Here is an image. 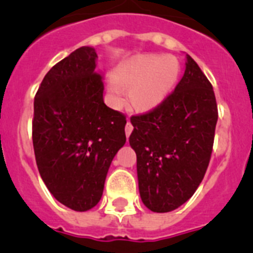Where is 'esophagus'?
Listing matches in <instances>:
<instances>
[{"instance_id":"34e87169","label":"esophagus","mask_w":253,"mask_h":253,"mask_svg":"<svg viewBox=\"0 0 253 253\" xmlns=\"http://www.w3.org/2000/svg\"><path fill=\"white\" fill-rule=\"evenodd\" d=\"M131 131H133V125H131V123L128 120L126 125H125V134H126V137H129V135H130Z\"/></svg>"}]
</instances>
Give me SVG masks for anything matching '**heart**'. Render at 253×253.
I'll list each match as a JSON object with an SVG mask.
<instances>
[{"instance_id":"heart-1","label":"heart","mask_w":253,"mask_h":253,"mask_svg":"<svg viewBox=\"0 0 253 253\" xmlns=\"http://www.w3.org/2000/svg\"><path fill=\"white\" fill-rule=\"evenodd\" d=\"M180 73L175 57L140 55L118 68L110 82L115 104H122L124 88H130L134 106L149 109L160 104L173 88Z\"/></svg>"}]
</instances>
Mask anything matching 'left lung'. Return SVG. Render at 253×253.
<instances>
[{"mask_svg": "<svg viewBox=\"0 0 253 253\" xmlns=\"http://www.w3.org/2000/svg\"><path fill=\"white\" fill-rule=\"evenodd\" d=\"M218 107L213 86L186 54V69L160 105L133 115L139 194L147 208L167 213L186 203L204 178L213 151Z\"/></svg>", "mask_w": 253, "mask_h": 253, "instance_id": "1", "label": "left lung"}]
</instances>
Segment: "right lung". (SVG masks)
Masks as SVG:
<instances>
[{
  "instance_id": "obj_1",
  "label": "right lung",
  "mask_w": 253,
  "mask_h": 253,
  "mask_svg": "<svg viewBox=\"0 0 253 253\" xmlns=\"http://www.w3.org/2000/svg\"><path fill=\"white\" fill-rule=\"evenodd\" d=\"M97 54L81 46L43 78L34 99L33 146L51 195L76 211L100 202L105 178L125 144L126 118L104 102Z\"/></svg>"
}]
</instances>
